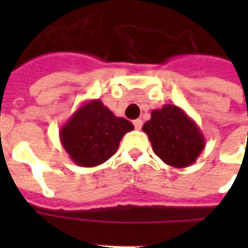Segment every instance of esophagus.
<instances>
[{"label": "esophagus", "instance_id": "esophagus-1", "mask_svg": "<svg viewBox=\"0 0 248 248\" xmlns=\"http://www.w3.org/2000/svg\"><path fill=\"white\" fill-rule=\"evenodd\" d=\"M133 124H134V126H135V129L137 130H140V127H142V124H143V122H142V119H135L134 122H133Z\"/></svg>", "mask_w": 248, "mask_h": 248}]
</instances>
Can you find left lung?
Here are the masks:
<instances>
[{
  "mask_svg": "<svg viewBox=\"0 0 248 248\" xmlns=\"http://www.w3.org/2000/svg\"><path fill=\"white\" fill-rule=\"evenodd\" d=\"M142 130L153 146V150L166 165L182 169L192 165L206 146L202 131L182 108L165 105L151 111Z\"/></svg>",
  "mask_w": 248,
  "mask_h": 248,
  "instance_id": "1",
  "label": "left lung"
}]
</instances>
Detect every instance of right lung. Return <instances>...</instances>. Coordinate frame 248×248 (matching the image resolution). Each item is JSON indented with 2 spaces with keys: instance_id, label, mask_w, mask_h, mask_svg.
<instances>
[{
  "instance_id": "right-lung-1",
  "label": "right lung",
  "mask_w": 248,
  "mask_h": 248,
  "mask_svg": "<svg viewBox=\"0 0 248 248\" xmlns=\"http://www.w3.org/2000/svg\"><path fill=\"white\" fill-rule=\"evenodd\" d=\"M133 129L131 122L115 117L101 99H92L82 103L66 121L60 130V140L76 165L94 167L111 158L122 137Z\"/></svg>"
}]
</instances>
